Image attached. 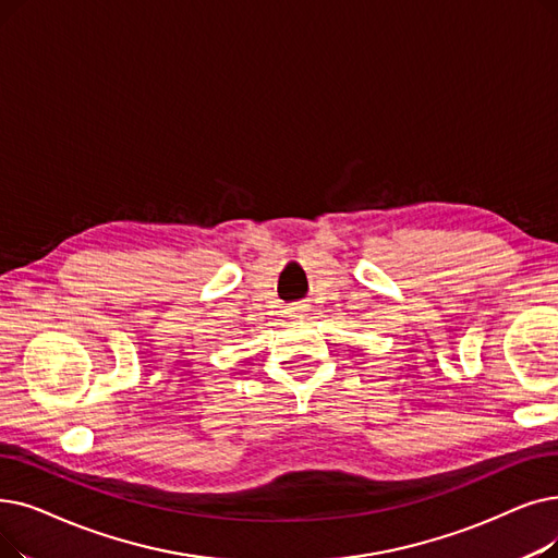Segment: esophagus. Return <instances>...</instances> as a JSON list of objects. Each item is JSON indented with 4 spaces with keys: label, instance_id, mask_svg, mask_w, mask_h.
<instances>
[{
    "label": "esophagus",
    "instance_id": "esophagus-1",
    "mask_svg": "<svg viewBox=\"0 0 558 558\" xmlns=\"http://www.w3.org/2000/svg\"><path fill=\"white\" fill-rule=\"evenodd\" d=\"M303 312H305V305H289L287 307L289 317H303Z\"/></svg>",
    "mask_w": 558,
    "mask_h": 558
}]
</instances>
